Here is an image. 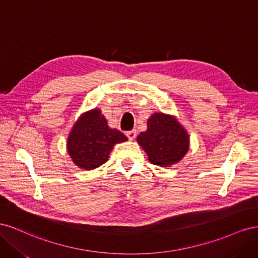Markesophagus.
I'll list each match as a JSON object with an SVG mask.
<instances>
[{"label": "esophagus", "mask_w": 258, "mask_h": 258, "mask_svg": "<svg viewBox=\"0 0 258 258\" xmlns=\"http://www.w3.org/2000/svg\"><path fill=\"white\" fill-rule=\"evenodd\" d=\"M126 136L128 137V139L130 140V141H132V140H135L136 137H137V131H136V130L127 131V132H126Z\"/></svg>", "instance_id": "1"}]
</instances>
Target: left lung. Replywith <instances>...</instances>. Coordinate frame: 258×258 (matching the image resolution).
Returning a JSON list of instances; mask_svg holds the SVG:
<instances>
[{
    "instance_id": "8db88e82",
    "label": "left lung",
    "mask_w": 258,
    "mask_h": 258,
    "mask_svg": "<svg viewBox=\"0 0 258 258\" xmlns=\"http://www.w3.org/2000/svg\"><path fill=\"white\" fill-rule=\"evenodd\" d=\"M138 143L154 165L169 167L178 162L189 147L187 131L173 116L155 113L147 120V129L138 136Z\"/></svg>"
}]
</instances>
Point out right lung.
I'll use <instances>...</instances> for the list:
<instances>
[{
  "label": "right lung",
  "mask_w": 258,
  "mask_h": 258,
  "mask_svg": "<svg viewBox=\"0 0 258 258\" xmlns=\"http://www.w3.org/2000/svg\"><path fill=\"white\" fill-rule=\"evenodd\" d=\"M127 137L107 126L98 108L84 113L68 138V153L77 167L93 170L107 161L113 147L127 141Z\"/></svg>",
  "instance_id": "1"
}]
</instances>
